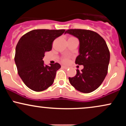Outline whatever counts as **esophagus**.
<instances>
[{
    "label": "esophagus",
    "instance_id": "esophagus-1",
    "mask_svg": "<svg viewBox=\"0 0 126 126\" xmlns=\"http://www.w3.org/2000/svg\"><path fill=\"white\" fill-rule=\"evenodd\" d=\"M62 67H63V68H64V69H69V68H70V67H69V66H62Z\"/></svg>",
    "mask_w": 126,
    "mask_h": 126
}]
</instances>
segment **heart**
I'll return each instance as SVG.
<instances>
[{
    "instance_id": "1",
    "label": "heart",
    "mask_w": 126,
    "mask_h": 126,
    "mask_svg": "<svg viewBox=\"0 0 126 126\" xmlns=\"http://www.w3.org/2000/svg\"><path fill=\"white\" fill-rule=\"evenodd\" d=\"M62 62L64 63H69V59H67V58H64L63 60H62Z\"/></svg>"
}]
</instances>
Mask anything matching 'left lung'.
<instances>
[{
	"instance_id": "obj_1",
	"label": "left lung",
	"mask_w": 126,
	"mask_h": 126,
	"mask_svg": "<svg viewBox=\"0 0 126 126\" xmlns=\"http://www.w3.org/2000/svg\"><path fill=\"white\" fill-rule=\"evenodd\" d=\"M65 34L79 40V56L75 63L83 66L81 72L77 69L75 76L69 78V82L79 92H93L100 86L107 74L110 54L106 42L99 34L90 30L70 29Z\"/></svg>"
}]
</instances>
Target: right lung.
Wrapping results in <instances>:
<instances>
[{
  "mask_svg": "<svg viewBox=\"0 0 126 126\" xmlns=\"http://www.w3.org/2000/svg\"><path fill=\"white\" fill-rule=\"evenodd\" d=\"M65 30H34L19 40L15 49V62L19 76L27 87L36 92L47 89L54 82L58 63L50 66L43 60L45 52L52 48V43Z\"/></svg>",
  "mask_w": 126,
  "mask_h": 126,
  "instance_id": "obj_1",
  "label": "right lung"
}]
</instances>
